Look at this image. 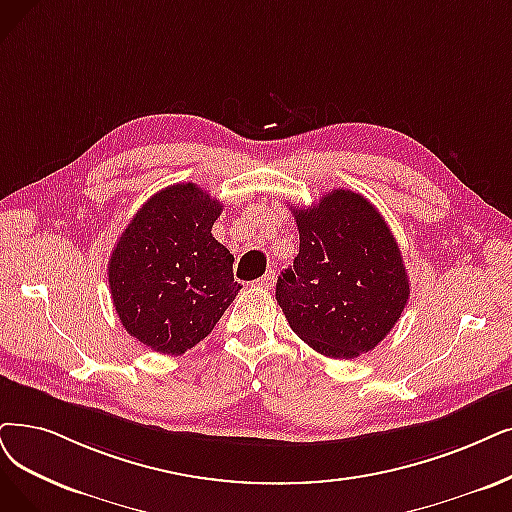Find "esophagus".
Wrapping results in <instances>:
<instances>
[{
    "label": "esophagus",
    "instance_id": "1",
    "mask_svg": "<svg viewBox=\"0 0 512 512\" xmlns=\"http://www.w3.org/2000/svg\"><path fill=\"white\" fill-rule=\"evenodd\" d=\"M258 285H260V288H264V290H271L273 285H275V271L271 269V271L264 273V277L258 279Z\"/></svg>",
    "mask_w": 512,
    "mask_h": 512
}]
</instances>
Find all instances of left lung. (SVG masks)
I'll use <instances>...</instances> for the list:
<instances>
[{"label": "left lung", "instance_id": "8db88e82", "mask_svg": "<svg viewBox=\"0 0 512 512\" xmlns=\"http://www.w3.org/2000/svg\"><path fill=\"white\" fill-rule=\"evenodd\" d=\"M300 252L277 279L292 330L325 357L372 351L401 317L410 279L382 214L363 195L336 189L296 208Z\"/></svg>", "mask_w": 512, "mask_h": 512}]
</instances>
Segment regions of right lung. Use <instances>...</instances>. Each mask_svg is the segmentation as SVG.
Segmentation results:
<instances>
[{
	"label": "right lung",
	"instance_id": "obj_1",
	"mask_svg": "<svg viewBox=\"0 0 512 512\" xmlns=\"http://www.w3.org/2000/svg\"><path fill=\"white\" fill-rule=\"evenodd\" d=\"M222 203L193 182L155 193L121 233L109 288L121 325L163 355L206 338L241 290L233 254L212 237Z\"/></svg>",
	"mask_w": 512,
	"mask_h": 512
}]
</instances>
